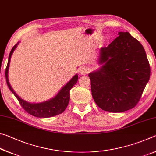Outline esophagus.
I'll return each instance as SVG.
<instances>
[{
  "label": "esophagus",
  "mask_w": 156,
  "mask_h": 156,
  "mask_svg": "<svg viewBox=\"0 0 156 156\" xmlns=\"http://www.w3.org/2000/svg\"><path fill=\"white\" fill-rule=\"evenodd\" d=\"M90 69L88 67L83 66L80 69V74L83 75H88V74L90 73Z\"/></svg>",
  "instance_id": "esophagus-1"
}]
</instances>
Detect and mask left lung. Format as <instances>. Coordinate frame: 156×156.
<instances>
[{"label":"left lung","instance_id":"obj_1","mask_svg":"<svg viewBox=\"0 0 156 156\" xmlns=\"http://www.w3.org/2000/svg\"><path fill=\"white\" fill-rule=\"evenodd\" d=\"M119 35L107 47L100 49L99 70L88 75L92 97L103 110L122 112L140 99L150 78L145 51L128 32Z\"/></svg>","mask_w":156,"mask_h":156}]
</instances>
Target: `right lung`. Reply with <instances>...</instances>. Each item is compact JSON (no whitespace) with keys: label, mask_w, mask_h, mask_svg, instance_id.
<instances>
[{"label":"right lung","mask_w":156,"mask_h":156,"mask_svg":"<svg viewBox=\"0 0 156 156\" xmlns=\"http://www.w3.org/2000/svg\"><path fill=\"white\" fill-rule=\"evenodd\" d=\"M19 42L16 45L13 46L11 51L9 58H8V63L6 69H5V77L7 86L9 87L11 92L15 95L16 99L18 100L19 103L22 107L29 114L39 118H48L59 114H62L64 112L68 105L70 101V90L75 85L78 80V75L76 74L63 88L60 90L56 96L52 98L50 100L38 103H31L27 102L26 101L22 99L16 93L14 90L12 89L8 80V70H9V63L11 60V57L17 47Z\"/></svg>","instance_id":"right-lung-1"}]
</instances>
